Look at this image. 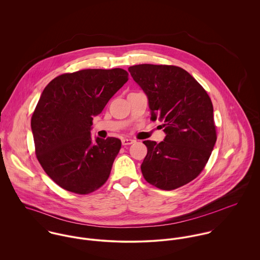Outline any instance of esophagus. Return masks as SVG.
I'll list each match as a JSON object with an SVG mask.
<instances>
[{
  "instance_id": "esophagus-1",
  "label": "esophagus",
  "mask_w": 260,
  "mask_h": 260,
  "mask_svg": "<svg viewBox=\"0 0 260 260\" xmlns=\"http://www.w3.org/2000/svg\"><path fill=\"white\" fill-rule=\"evenodd\" d=\"M134 142H135V140L130 139V138H123V139H122V144H123V145H131V144H133Z\"/></svg>"
}]
</instances>
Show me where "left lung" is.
<instances>
[{"mask_svg":"<svg viewBox=\"0 0 260 260\" xmlns=\"http://www.w3.org/2000/svg\"><path fill=\"white\" fill-rule=\"evenodd\" d=\"M128 71L148 98L151 120L163 122L166 134L160 143L143 142L145 180L162 190L185 185L203 170L216 142L208 94L180 67L141 64Z\"/></svg>","mask_w":260,"mask_h":260,"instance_id":"left-lung-1","label":"left lung"}]
</instances>
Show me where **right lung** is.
I'll return each instance as SVG.
<instances>
[{
    "instance_id": "1",
    "label": "right lung",
    "mask_w": 260,
    "mask_h": 260,
    "mask_svg": "<svg viewBox=\"0 0 260 260\" xmlns=\"http://www.w3.org/2000/svg\"><path fill=\"white\" fill-rule=\"evenodd\" d=\"M127 81L120 68L86 69L56 77L42 92L31 120L36 155L63 189L88 194L107 181L121 141H93L92 120Z\"/></svg>"
}]
</instances>
